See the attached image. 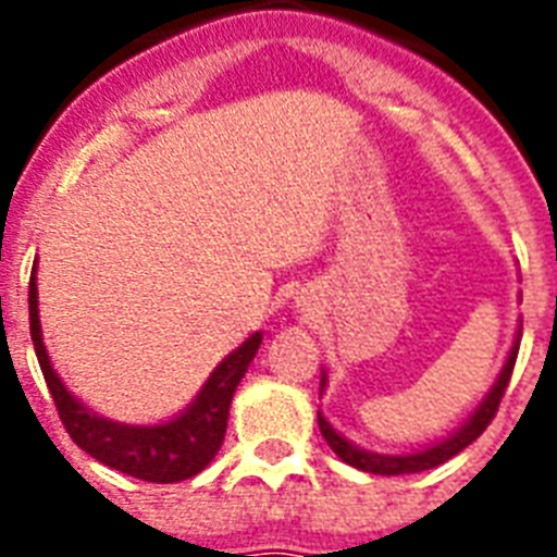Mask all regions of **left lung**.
I'll list each match as a JSON object with an SVG mask.
<instances>
[{"mask_svg":"<svg viewBox=\"0 0 557 557\" xmlns=\"http://www.w3.org/2000/svg\"><path fill=\"white\" fill-rule=\"evenodd\" d=\"M520 330H523V323L518 326V338H515V347L509 349V358H506V364H503L500 375L494 381V387L485 393V398L480 401L471 419H468L462 428L440 440L436 445H428L422 450H413V454H375V450H364L352 445L347 436H341L330 422H326V416L318 410V424H321L323 440L330 442V448L338 454L347 466L358 468V471H370V474H381V476H396V474H419V471H428V468H436L442 462H448L450 457H457L459 450H466L471 442L480 436V433L492 424L494 413H497V407H500V398L509 387L511 370H515V361H518V349H520ZM326 387V372H323L321 379V393Z\"/></svg>","mask_w":557,"mask_h":557,"instance_id":"left-lung-1","label":"left lung"}]
</instances>
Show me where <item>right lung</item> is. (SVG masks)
<instances>
[{"label":"right lung","mask_w":557,"mask_h":557,"mask_svg":"<svg viewBox=\"0 0 557 557\" xmlns=\"http://www.w3.org/2000/svg\"><path fill=\"white\" fill-rule=\"evenodd\" d=\"M28 314L30 341L37 349L39 370L46 375L57 413L63 419L69 436L89 457L115 468L121 474L147 480V483H178V480H190L208 468L210 459L222 448L231 398L260 349L262 332H253L251 338L239 344L231 356L222 358V364L210 372V379L201 384L196 398L182 413L159 424H124L89 410L81 398L69 393L63 379L57 375L46 344H42V330H39L37 262H34V274L28 283Z\"/></svg>","instance_id":"right-lung-1"}]
</instances>
